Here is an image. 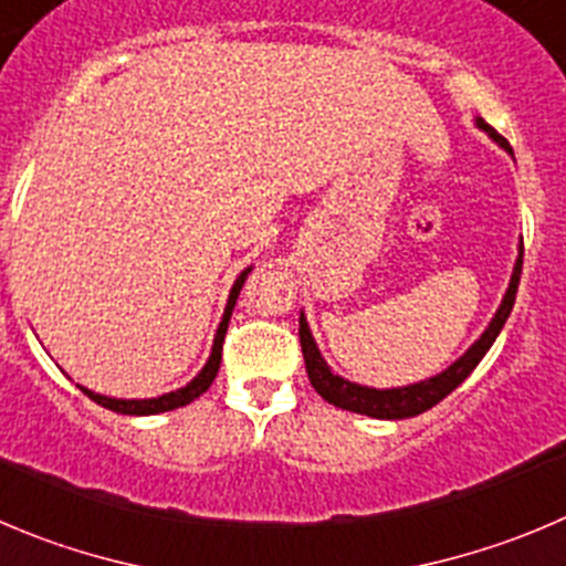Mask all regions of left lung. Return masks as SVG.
I'll return each instance as SVG.
<instances>
[{"instance_id": "8db88e82", "label": "left lung", "mask_w": 566, "mask_h": 566, "mask_svg": "<svg viewBox=\"0 0 566 566\" xmlns=\"http://www.w3.org/2000/svg\"><path fill=\"white\" fill-rule=\"evenodd\" d=\"M478 125H481L483 130L500 144V147H509V142H505L494 127H489L483 118H478ZM520 274H522V255L516 258L514 274H511V286L509 292H505L503 305H500L497 314H494L492 325L486 327V333H483V336L478 338V342L472 344L459 360H455L453 367L444 369V373L436 375V378L422 380V384L406 386V389H386V391L367 389V386H355L349 384V380L333 375L331 367L322 360L314 338H311L308 322H305V316H300V344H303V358H305V369H308L311 386H314V389L336 408H347V411H355V413H367V417H375V419H406V417H417V413L428 411V408H433L436 402L444 400L450 391L459 389V386L470 378L472 369L481 364L483 355L489 353V347L494 344L497 333L503 331L511 308H514Z\"/></svg>"}]
</instances>
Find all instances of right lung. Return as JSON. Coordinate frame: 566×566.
Here are the masks:
<instances>
[{"mask_svg": "<svg viewBox=\"0 0 566 566\" xmlns=\"http://www.w3.org/2000/svg\"><path fill=\"white\" fill-rule=\"evenodd\" d=\"M247 274H250V269H247V272H241L239 280H235V283H233V292H230L228 308H224V316H222V325H219L217 338H213V353H211V358H208V364H206V367H202V373H199L197 378L191 380V384L182 386V389H177V391H169V395H164V397H155V400H113V397L94 395V391L83 389V386H80V389H83L85 395H88L91 400L96 402V406L111 408V411H116V413H130V417H147V413L171 411V408L188 406V402L197 400L199 395H206L208 386H211L213 378H217L219 364H222L224 333H228L230 314H233V305H235V300H239V292H241V286H244Z\"/></svg>", "mask_w": 566, "mask_h": 566, "instance_id": "1", "label": "right lung"}]
</instances>
